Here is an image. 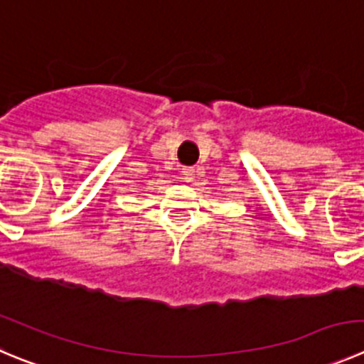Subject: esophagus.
I'll use <instances>...</instances> for the list:
<instances>
[{"instance_id": "1", "label": "esophagus", "mask_w": 364, "mask_h": 364, "mask_svg": "<svg viewBox=\"0 0 364 364\" xmlns=\"http://www.w3.org/2000/svg\"><path fill=\"white\" fill-rule=\"evenodd\" d=\"M193 166H183L181 168V176L183 179H186V181H190V179H193Z\"/></svg>"}]
</instances>
